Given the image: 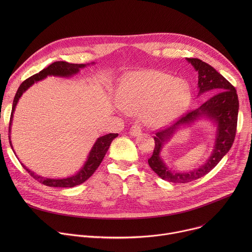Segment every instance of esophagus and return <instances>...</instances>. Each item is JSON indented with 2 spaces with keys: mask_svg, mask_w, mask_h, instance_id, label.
<instances>
[{
  "mask_svg": "<svg viewBox=\"0 0 252 252\" xmlns=\"http://www.w3.org/2000/svg\"><path fill=\"white\" fill-rule=\"evenodd\" d=\"M140 131H141V128L137 124H133L129 128V134L132 136L138 135L140 133Z\"/></svg>",
  "mask_w": 252,
  "mask_h": 252,
  "instance_id": "esophagus-1",
  "label": "esophagus"
}]
</instances>
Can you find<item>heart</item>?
<instances>
[{
  "label": "heart",
  "mask_w": 252,
  "mask_h": 252,
  "mask_svg": "<svg viewBox=\"0 0 252 252\" xmlns=\"http://www.w3.org/2000/svg\"><path fill=\"white\" fill-rule=\"evenodd\" d=\"M188 81L159 70H141L130 75L121 86L119 99L126 112H142L154 126H163L181 116L190 103Z\"/></svg>",
  "instance_id": "heart-1"
}]
</instances>
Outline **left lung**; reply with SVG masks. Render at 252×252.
I'll list each match as a JSON object with an SVG mask.
<instances>
[{
	"instance_id": "1",
	"label": "left lung",
	"mask_w": 252,
	"mask_h": 252,
	"mask_svg": "<svg viewBox=\"0 0 252 252\" xmlns=\"http://www.w3.org/2000/svg\"><path fill=\"white\" fill-rule=\"evenodd\" d=\"M187 60L198 73V94L206 92H210L213 94L198 109L187 113L172 126L157 131L156 136H154L156 146L153 156L149 158V164L160 178L173 184L190 183L207 174L215 167L229 152L237 126L239 102L235 88L208 63L193 58ZM202 116H205L217 125L215 149L211 158L204 165L191 172L175 173L170 171L160 157L163 145L179 126L190 124Z\"/></svg>"
}]
</instances>
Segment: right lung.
Returning <instances> with one entry per match:
<instances>
[{
    "label": "right lung",
    "instance_id": "obj_1",
    "mask_svg": "<svg viewBox=\"0 0 252 252\" xmlns=\"http://www.w3.org/2000/svg\"><path fill=\"white\" fill-rule=\"evenodd\" d=\"M86 65L87 64H85V63H66V62H55L52 64H50L48 67L42 69L40 73L35 74V75L30 77L29 79H27L26 81H24L21 84V86L19 87V89L17 91V94L14 97L12 114H11V119H10L9 133H11V125H12V120H13V114L15 112L16 105L19 101V98L24 94V92H26L34 83H37V82L47 78L48 76L63 77V78L71 77V76L78 74L80 69L85 67ZM117 136H118V133H109V134H105V135H102V136L98 137L96 139V141L94 142L93 149L91 150V152L89 154V157H88V159L85 162L84 166L79 170V172H77L73 176H69V177H66V178L54 179V178L43 177L41 175L35 174L33 171L27 168L23 163H22V165L28 171V173H30L31 176H32L34 179H37L39 183H41V184H43L47 187L73 188V187H76V186H79V185L85 183L88 178H90L93 175V173L95 171V169L99 166L100 162L102 161L107 150H109V148L111 146L112 141ZM9 138H10V145L13 149L10 135H9Z\"/></svg>",
    "mask_w": 252,
    "mask_h": 252
}]
</instances>
